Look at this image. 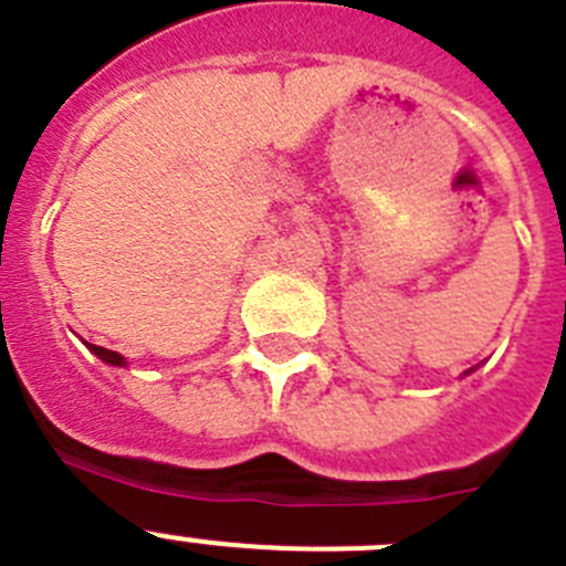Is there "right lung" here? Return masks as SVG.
<instances>
[{
  "instance_id": "1",
  "label": "right lung",
  "mask_w": 566,
  "mask_h": 566,
  "mask_svg": "<svg viewBox=\"0 0 566 566\" xmlns=\"http://www.w3.org/2000/svg\"><path fill=\"white\" fill-rule=\"evenodd\" d=\"M87 348H91L93 354L98 356V359L109 361V365H126V361H124V356H120V354H115V350H107V348H102V345H87Z\"/></svg>"
}]
</instances>
